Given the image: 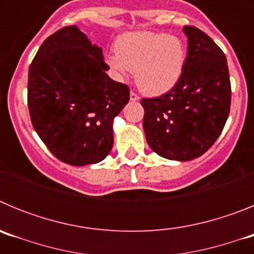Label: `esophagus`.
<instances>
[{"label":"esophagus","mask_w":254,"mask_h":254,"mask_svg":"<svg viewBox=\"0 0 254 254\" xmlns=\"http://www.w3.org/2000/svg\"><path fill=\"white\" fill-rule=\"evenodd\" d=\"M129 100H131V102H138V100H140V96L136 93H133V91H131V93H129Z\"/></svg>","instance_id":"obj_1"}]
</instances>
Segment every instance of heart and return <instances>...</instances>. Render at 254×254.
Wrapping results in <instances>:
<instances>
[{"instance_id": "1", "label": "heart", "mask_w": 254, "mask_h": 254, "mask_svg": "<svg viewBox=\"0 0 254 254\" xmlns=\"http://www.w3.org/2000/svg\"><path fill=\"white\" fill-rule=\"evenodd\" d=\"M116 52L108 56L107 62L117 77L134 71L140 90L152 96L163 95L178 84L187 60L185 42L165 33L125 34L117 40Z\"/></svg>"}]
</instances>
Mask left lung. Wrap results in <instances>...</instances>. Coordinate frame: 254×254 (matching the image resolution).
Here are the masks:
<instances>
[{
  "mask_svg": "<svg viewBox=\"0 0 254 254\" xmlns=\"http://www.w3.org/2000/svg\"><path fill=\"white\" fill-rule=\"evenodd\" d=\"M187 60L178 84L159 98L142 99L143 131L152 151L188 161L205 154L230 111V78L223 51L199 29L185 26Z\"/></svg>",
  "mask_w": 254,
  "mask_h": 254,
  "instance_id": "1",
  "label": "left lung"
}]
</instances>
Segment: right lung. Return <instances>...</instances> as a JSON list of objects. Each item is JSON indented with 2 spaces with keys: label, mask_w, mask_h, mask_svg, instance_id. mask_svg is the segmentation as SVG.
<instances>
[{
  "label": "right lung",
  "mask_w": 254,
  "mask_h": 254,
  "mask_svg": "<svg viewBox=\"0 0 254 254\" xmlns=\"http://www.w3.org/2000/svg\"><path fill=\"white\" fill-rule=\"evenodd\" d=\"M100 47L77 26L44 40L29 68L28 105L35 132L64 163L84 167L113 147V121L129 89L107 75Z\"/></svg>",
  "instance_id": "1"
}]
</instances>
